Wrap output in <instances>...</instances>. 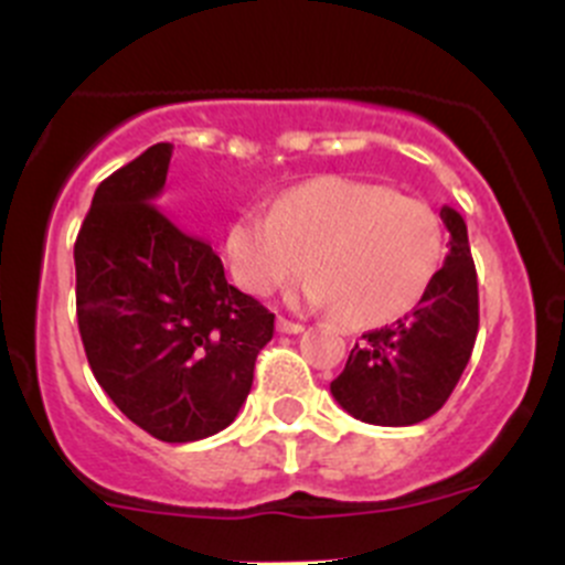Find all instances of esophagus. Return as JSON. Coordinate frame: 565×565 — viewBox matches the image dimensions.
I'll use <instances>...</instances> for the list:
<instances>
[{"instance_id": "34e87169", "label": "esophagus", "mask_w": 565, "mask_h": 565, "mask_svg": "<svg viewBox=\"0 0 565 565\" xmlns=\"http://www.w3.org/2000/svg\"><path fill=\"white\" fill-rule=\"evenodd\" d=\"M276 330H278V333H300V330H303V324L292 322V319L278 317V319H276Z\"/></svg>"}]
</instances>
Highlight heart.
I'll list each match as a JSON object with an SVG mask.
<instances>
[{
  "mask_svg": "<svg viewBox=\"0 0 565 565\" xmlns=\"http://www.w3.org/2000/svg\"><path fill=\"white\" fill-rule=\"evenodd\" d=\"M237 284L270 295L306 270V303H333L347 324H383L413 309L443 262V226L429 204L388 185L317 177L246 210L226 232Z\"/></svg>",
  "mask_w": 565,
  "mask_h": 565,
  "instance_id": "obj_1",
  "label": "heart"
}]
</instances>
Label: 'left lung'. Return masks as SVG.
<instances>
[{"instance_id":"1","label":"left lung","mask_w":565,"mask_h":565,"mask_svg":"<svg viewBox=\"0 0 565 565\" xmlns=\"http://www.w3.org/2000/svg\"><path fill=\"white\" fill-rule=\"evenodd\" d=\"M448 254L413 311L363 333L330 383L341 409L363 424L413 426L435 415L457 388L478 333V278L467 224L443 204Z\"/></svg>"}]
</instances>
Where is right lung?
<instances>
[{"label": "right lung", "mask_w": 565, "mask_h": 565, "mask_svg": "<svg viewBox=\"0 0 565 565\" xmlns=\"http://www.w3.org/2000/svg\"><path fill=\"white\" fill-rule=\"evenodd\" d=\"M174 147L106 177L78 230L76 315L98 385L136 426L193 443L241 413L273 317L158 207Z\"/></svg>", "instance_id": "obj_1"}]
</instances>
